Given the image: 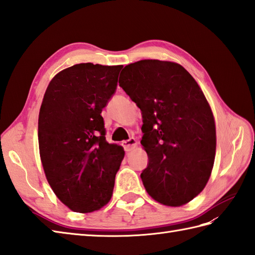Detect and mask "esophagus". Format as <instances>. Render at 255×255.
<instances>
[{"label": "esophagus", "instance_id": "34e87169", "mask_svg": "<svg viewBox=\"0 0 255 255\" xmlns=\"http://www.w3.org/2000/svg\"><path fill=\"white\" fill-rule=\"evenodd\" d=\"M136 144H137L136 139H135L134 137H131L128 140H123L122 142V146H123V148L126 149V151H129L133 148H135V147H136Z\"/></svg>", "mask_w": 255, "mask_h": 255}]
</instances>
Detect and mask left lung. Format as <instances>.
<instances>
[{
    "label": "left lung",
    "instance_id": "obj_1",
    "mask_svg": "<svg viewBox=\"0 0 255 255\" xmlns=\"http://www.w3.org/2000/svg\"><path fill=\"white\" fill-rule=\"evenodd\" d=\"M119 84L142 111L140 144L148 163L140 178L147 193L167 206L186 204L205 188L216 151L204 94L183 66L159 60L127 65Z\"/></svg>",
    "mask_w": 255,
    "mask_h": 255
}]
</instances>
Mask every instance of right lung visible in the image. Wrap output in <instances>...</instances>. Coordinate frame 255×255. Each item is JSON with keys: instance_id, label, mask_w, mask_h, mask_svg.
I'll return each instance as SVG.
<instances>
[{"instance_id": "add662e5", "label": "right lung", "mask_w": 255, "mask_h": 255, "mask_svg": "<svg viewBox=\"0 0 255 255\" xmlns=\"http://www.w3.org/2000/svg\"><path fill=\"white\" fill-rule=\"evenodd\" d=\"M122 67L75 64L56 74L43 96L38 120L42 167L55 195L76 213L97 211L112 196L124 150L106 140L101 111Z\"/></svg>"}]
</instances>
